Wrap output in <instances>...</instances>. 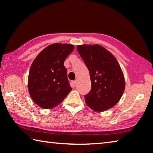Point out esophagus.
Returning a JSON list of instances; mask_svg holds the SVG:
<instances>
[{"mask_svg": "<svg viewBox=\"0 0 153 153\" xmlns=\"http://www.w3.org/2000/svg\"><path fill=\"white\" fill-rule=\"evenodd\" d=\"M73 84L74 86H76V84H77V80H75V81L73 82Z\"/></svg>", "mask_w": 153, "mask_h": 153, "instance_id": "esophagus-1", "label": "esophagus"}]
</instances>
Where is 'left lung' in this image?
Instances as JSON below:
<instances>
[{"instance_id": "left-lung-1", "label": "left lung", "mask_w": 153, "mask_h": 153, "mask_svg": "<svg viewBox=\"0 0 153 153\" xmlns=\"http://www.w3.org/2000/svg\"><path fill=\"white\" fill-rule=\"evenodd\" d=\"M77 51L90 71L91 88L85 102L96 112H103L118 103L125 88L124 77L115 57L99 45H77Z\"/></svg>"}]
</instances>
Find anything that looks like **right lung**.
I'll return each instance as SVG.
<instances>
[{
  "label": "right lung",
  "mask_w": 153,
  "mask_h": 153,
  "mask_svg": "<svg viewBox=\"0 0 153 153\" xmlns=\"http://www.w3.org/2000/svg\"><path fill=\"white\" fill-rule=\"evenodd\" d=\"M74 49V46L70 44H51L33 61L29 74L28 89L33 102L41 108H55L72 90L63 64Z\"/></svg>",
  "instance_id": "1"
}]
</instances>
